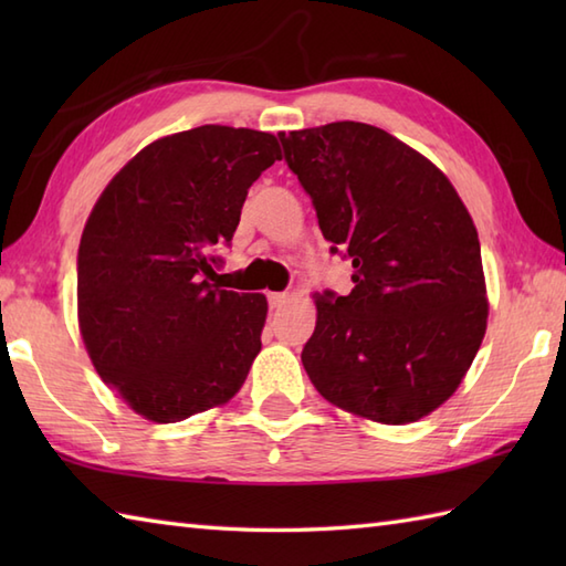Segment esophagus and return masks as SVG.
Instances as JSON below:
<instances>
[{"mask_svg": "<svg viewBox=\"0 0 566 566\" xmlns=\"http://www.w3.org/2000/svg\"><path fill=\"white\" fill-rule=\"evenodd\" d=\"M268 302H270L272 308H280V306H284L286 302H290V294H286V292H272V294H268Z\"/></svg>", "mask_w": 566, "mask_h": 566, "instance_id": "34e87169", "label": "esophagus"}]
</instances>
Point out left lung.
<instances>
[{"label":"left lung","instance_id":"obj_1","mask_svg":"<svg viewBox=\"0 0 566 566\" xmlns=\"http://www.w3.org/2000/svg\"><path fill=\"white\" fill-rule=\"evenodd\" d=\"M353 292L316 296L302 350L323 399L377 423L428 416L460 387L486 333L482 248L450 179L357 122L280 134Z\"/></svg>","mask_w":566,"mask_h":566}]
</instances>
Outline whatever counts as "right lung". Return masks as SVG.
Wrapping results in <instances>:
<instances>
[{"mask_svg": "<svg viewBox=\"0 0 566 566\" xmlns=\"http://www.w3.org/2000/svg\"><path fill=\"white\" fill-rule=\"evenodd\" d=\"M272 134L199 126L143 148L87 219L77 318L104 384L136 413L177 423L238 394L268 298L221 290V258L250 185L280 160Z\"/></svg>", "mask_w": 566, "mask_h": 566, "instance_id": "right-lung-1", "label": "right lung"}]
</instances>
